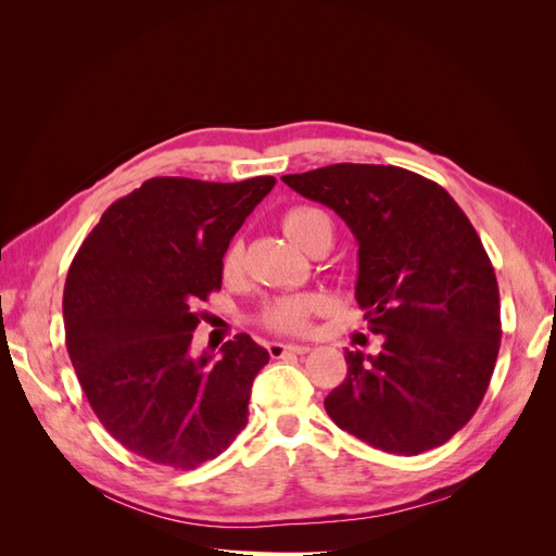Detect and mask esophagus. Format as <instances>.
Returning a JSON list of instances; mask_svg holds the SVG:
<instances>
[{
	"label": "esophagus",
	"instance_id": "34e87169",
	"mask_svg": "<svg viewBox=\"0 0 556 556\" xmlns=\"http://www.w3.org/2000/svg\"><path fill=\"white\" fill-rule=\"evenodd\" d=\"M266 348H268V355H271L274 359H280L285 355H306V352L311 350L308 345H288V343H278V341H271Z\"/></svg>",
	"mask_w": 556,
	"mask_h": 556
}]
</instances>
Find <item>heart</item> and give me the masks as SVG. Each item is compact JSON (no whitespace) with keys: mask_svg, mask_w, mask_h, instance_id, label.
Listing matches in <instances>:
<instances>
[{"mask_svg":"<svg viewBox=\"0 0 556 556\" xmlns=\"http://www.w3.org/2000/svg\"><path fill=\"white\" fill-rule=\"evenodd\" d=\"M282 229L288 237L304 250H313L317 243L333 239L331 217L317 206H292L282 215ZM243 268V241L233 239L223 255V276L237 278ZM323 301L313 294L280 296L266 304L260 313V323L268 331L278 333H304L311 325V317L319 311Z\"/></svg>","mask_w":556,"mask_h":556,"instance_id":"1","label":"heart"}]
</instances>
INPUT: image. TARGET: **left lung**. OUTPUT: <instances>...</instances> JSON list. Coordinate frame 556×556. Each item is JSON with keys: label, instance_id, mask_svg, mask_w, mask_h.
I'll use <instances>...</instances> for the list:
<instances>
[{"label": "left lung", "instance_id": "obj_1", "mask_svg": "<svg viewBox=\"0 0 556 556\" xmlns=\"http://www.w3.org/2000/svg\"><path fill=\"white\" fill-rule=\"evenodd\" d=\"M282 180L355 233L357 304L384 336L378 357L345 350L329 417L406 457L447 443L476 415L501 345L498 282L478 231L439 182L401 166L343 162Z\"/></svg>", "mask_w": 556, "mask_h": 556}]
</instances>
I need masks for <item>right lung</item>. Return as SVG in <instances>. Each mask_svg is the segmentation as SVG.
Returning a JSON list of instances; mask_svg holds the SVG:
<instances>
[{
  "label": "right lung",
  "mask_w": 556,
  "mask_h": 556,
  "mask_svg": "<svg viewBox=\"0 0 556 556\" xmlns=\"http://www.w3.org/2000/svg\"><path fill=\"white\" fill-rule=\"evenodd\" d=\"M274 185L150 178L113 201L70 266L62 313L78 382L104 429L148 462L192 470L248 422L268 352L248 333L217 362L190 348L231 237Z\"/></svg>",
  "instance_id": "add662e5"
}]
</instances>
